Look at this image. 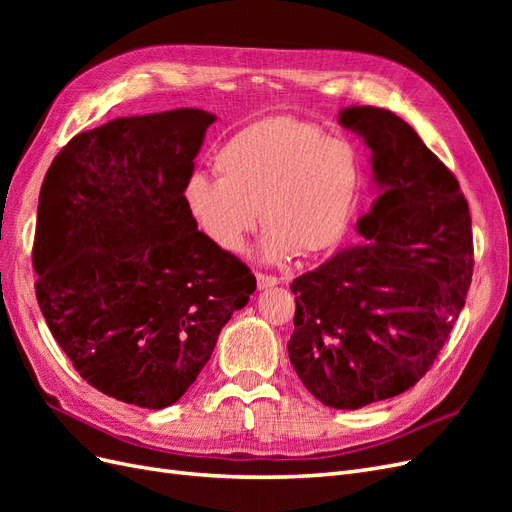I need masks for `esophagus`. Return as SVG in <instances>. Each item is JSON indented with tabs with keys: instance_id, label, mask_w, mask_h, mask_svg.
<instances>
[{
	"instance_id": "34e87169",
	"label": "esophagus",
	"mask_w": 512,
	"mask_h": 512,
	"mask_svg": "<svg viewBox=\"0 0 512 512\" xmlns=\"http://www.w3.org/2000/svg\"><path fill=\"white\" fill-rule=\"evenodd\" d=\"M256 282H258V288H271L275 284H280V280H277L275 275H267V273H256Z\"/></svg>"
}]
</instances>
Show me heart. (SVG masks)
<instances>
[{"label": "heart", "mask_w": 512, "mask_h": 512, "mask_svg": "<svg viewBox=\"0 0 512 512\" xmlns=\"http://www.w3.org/2000/svg\"><path fill=\"white\" fill-rule=\"evenodd\" d=\"M215 170L218 177L196 173L185 183L190 218L215 247L237 254L262 215L260 252L269 262L337 245L361 177L348 141L297 117H267L241 128L215 153Z\"/></svg>", "instance_id": "1"}]
</instances>
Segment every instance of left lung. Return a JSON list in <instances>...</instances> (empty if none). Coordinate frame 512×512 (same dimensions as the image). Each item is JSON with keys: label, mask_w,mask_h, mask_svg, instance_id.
I'll use <instances>...</instances> for the list:
<instances>
[{"label": "left lung", "mask_w": 512, "mask_h": 512, "mask_svg": "<svg viewBox=\"0 0 512 512\" xmlns=\"http://www.w3.org/2000/svg\"><path fill=\"white\" fill-rule=\"evenodd\" d=\"M339 123L365 138L382 194L359 220L363 245L290 284L288 356L324 406L356 410L431 369L466 305L474 247L459 181L404 119L352 106Z\"/></svg>", "instance_id": "1"}]
</instances>
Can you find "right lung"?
<instances>
[{
  "mask_svg": "<svg viewBox=\"0 0 512 512\" xmlns=\"http://www.w3.org/2000/svg\"><path fill=\"white\" fill-rule=\"evenodd\" d=\"M213 121L200 108L113 119L76 134L42 181V316L81 378L126 404H175L256 290L183 203Z\"/></svg>",
  "mask_w": 512,
  "mask_h": 512,
  "instance_id": "obj_1",
  "label": "right lung"
}]
</instances>
